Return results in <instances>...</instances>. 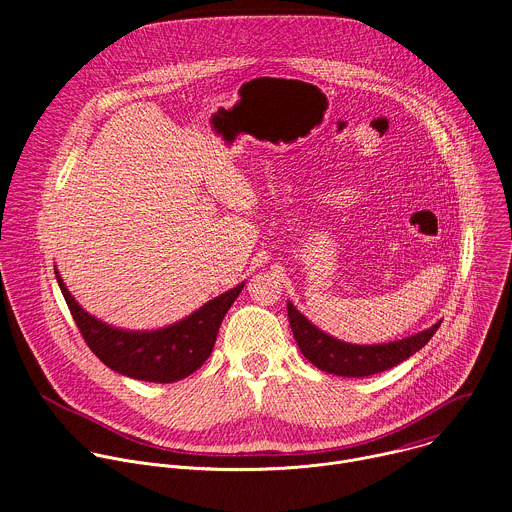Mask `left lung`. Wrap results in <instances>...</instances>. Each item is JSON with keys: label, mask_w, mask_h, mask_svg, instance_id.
<instances>
[{"label": "left lung", "mask_w": 512, "mask_h": 512, "mask_svg": "<svg viewBox=\"0 0 512 512\" xmlns=\"http://www.w3.org/2000/svg\"><path fill=\"white\" fill-rule=\"evenodd\" d=\"M287 318L302 354L320 371L338 377H369L393 369L395 364L407 360L411 354L421 350L442 324L437 322L419 334L389 344L362 346L342 342L322 332L304 314H300L291 302H287Z\"/></svg>", "instance_id": "left-lung-1"}]
</instances>
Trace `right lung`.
Masks as SVG:
<instances>
[{
    "instance_id": "obj_1",
    "label": "right lung",
    "mask_w": 512,
    "mask_h": 512,
    "mask_svg": "<svg viewBox=\"0 0 512 512\" xmlns=\"http://www.w3.org/2000/svg\"><path fill=\"white\" fill-rule=\"evenodd\" d=\"M54 273L68 310L95 356L111 371L148 383H174L202 367L212 352L225 314L245 285L243 281L241 285L225 291V294L206 302L194 314L172 326L139 332L113 328L85 312L70 296L58 271Z\"/></svg>"
}]
</instances>
